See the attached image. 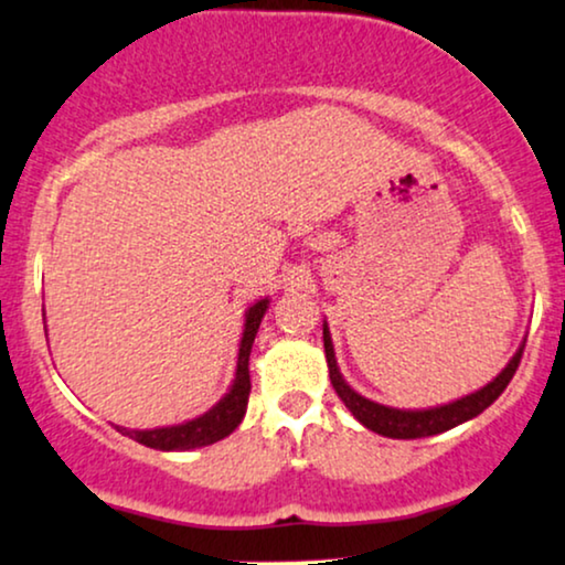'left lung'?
<instances>
[{"mask_svg":"<svg viewBox=\"0 0 565 565\" xmlns=\"http://www.w3.org/2000/svg\"><path fill=\"white\" fill-rule=\"evenodd\" d=\"M323 347H326L328 375H331L335 394H339V398L344 402L347 409L354 414L356 423L365 425L367 430L385 435V438H396V440L427 438V435L446 433V430H451V427L477 417V414H482L492 402H495L498 396L503 394L505 385L511 383V377H513V373H516V367L521 362V352H524V344H521L516 349V354L509 360V365H505L501 373L492 377L488 385H482L480 391H475V394L461 396V398H456V402H448L440 406H430V409H396V406L370 402V398L356 394L352 385L344 381V375H341V370H339V362H335L331 331H328L326 320H323Z\"/></svg>","mask_w":565,"mask_h":565,"instance_id":"8db88e82","label":"left lung"}]
</instances>
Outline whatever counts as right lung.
Instances as JSON below:
<instances>
[{"mask_svg":"<svg viewBox=\"0 0 565 565\" xmlns=\"http://www.w3.org/2000/svg\"><path fill=\"white\" fill-rule=\"evenodd\" d=\"M268 305L270 299L263 297L247 307L237 352V373H234L230 391L218 398V404H213L209 412H203L200 417L188 419L182 425L153 427V430H130V427L117 425V430L122 435H130L132 440L142 443V446L156 448V451H192V448L211 446V443L226 438V435L237 430L247 412L249 398V352H253V341L258 335L260 320L266 316Z\"/></svg>","mask_w":565,"mask_h":565,"instance_id":"add662e5","label":"right lung"}]
</instances>
